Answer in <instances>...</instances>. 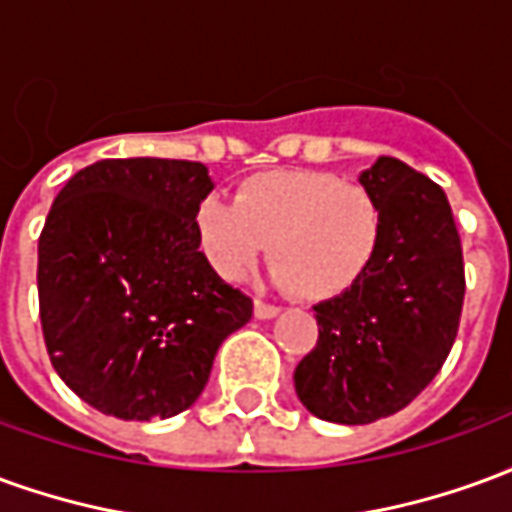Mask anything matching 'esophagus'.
Wrapping results in <instances>:
<instances>
[{
  "instance_id": "obj_1",
  "label": "esophagus",
  "mask_w": 512,
  "mask_h": 512,
  "mask_svg": "<svg viewBox=\"0 0 512 512\" xmlns=\"http://www.w3.org/2000/svg\"><path fill=\"white\" fill-rule=\"evenodd\" d=\"M279 315V307L277 304H266V301H255V318L260 321H268V318H277Z\"/></svg>"
}]
</instances>
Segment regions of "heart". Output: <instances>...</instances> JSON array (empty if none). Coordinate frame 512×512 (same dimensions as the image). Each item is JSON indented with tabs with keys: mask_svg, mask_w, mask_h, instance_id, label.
Wrapping results in <instances>:
<instances>
[{
	"mask_svg": "<svg viewBox=\"0 0 512 512\" xmlns=\"http://www.w3.org/2000/svg\"><path fill=\"white\" fill-rule=\"evenodd\" d=\"M194 235L208 266L227 282L246 277L268 241L277 285L304 301H332L376 263L384 213L365 186L332 172L266 169L241 180L233 200L197 202Z\"/></svg>",
	"mask_w": 512,
	"mask_h": 512,
	"instance_id": "b5f03b06",
	"label": "heart"
}]
</instances>
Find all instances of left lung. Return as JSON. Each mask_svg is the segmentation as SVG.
<instances>
[{
    "label": "left lung",
    "mask_w": 512,
    "mask_h": 512,
    "mask_svg": "<svg viewBox=\"0 0 512 512\" xmlns=\"http://www.w3.org/2000/svg\"><path fill=\"white\" fill-rule=\"evenodd\" d=\"M381 205L376 263L315 304L318 343L293 373L310 414L367 425L406 408L450 356L463 310V249L447 194L392 156L359 175Z\"/></svg>",
    "instance_id": "obj_1"
}]
</instances>
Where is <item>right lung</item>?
<instances>
[{
    "mask_svg": "<svg viewBox=\"0 0 512 512\" xmlns=\"http://www.w3.org/2000/svg\"><path fill=\"white\" fill-rule=\"evenodd\" d=\"M200 161L104 158L79 169L38 241L43 340L57 376L117 419L175 417L200 397L252 299L202 257Z\"/></svg>",
    "mask_w": 512,
    "mask_h": 512,
    "instance_id": "right-lung-1",
    "label": "right lung"
}]
</instances>
